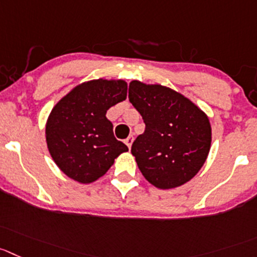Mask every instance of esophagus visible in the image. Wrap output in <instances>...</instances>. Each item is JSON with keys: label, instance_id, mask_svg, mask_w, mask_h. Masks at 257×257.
<instances>
[{"label": "esophagus", "instance_id": "esophagus-1", "mask_svg": "<svg viewBox=\"0 0 257 257\" xmlns=\"http://www.w3.org/2000/svg\"><path fill=\"white\" fill-rule=\"evenodd\" d=\"M133 143H134V136H128V138L124 140V144H126L127 148H128V149H131V145H133Z\"/></svg>", "mask_w": 257, "mask_h": 257}]
</instances>
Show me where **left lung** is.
Here are the masks:
<instances>
[{
	"mask_svg": "<svg viewBox=\"0 0 257 257\" xmlns=\"http://www.w3.org/2000/svg\"><path fill=\"white\" fill-rule=\"evenodd\" d=\"M128 99L145 123L131 148L145 179L159 189L189 182L211 150L212 127L206 112L172 88L140 80L130 83Z\"/></svg>",
	"mask_w": 257,
	"mask_h": 257,
	"instance_id": "8db88e82",
	"label": "left lung"
}]
</instances>
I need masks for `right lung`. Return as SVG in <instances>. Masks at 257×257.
I'll list each match as a JSON object with an SVG mask.
<instances>
[{
  "mask_svg": "<svg viewBox=\"0 0 257 257\" xmlns=\"http://www.w3.org/2000/svg\"><path fill=\"white\" fill-rule=\"evenodd\" d=\"M127 97L123 79H92L70 89L49 113L48 150L70 179L90 184L103 177L128 148L113 136L107 111Z\"/></svg>",
  "mask_w": 257,
  "mask_h": 257,
  "instance_id": "add662e5",
  "label": "right lung"
}]
</instances>
